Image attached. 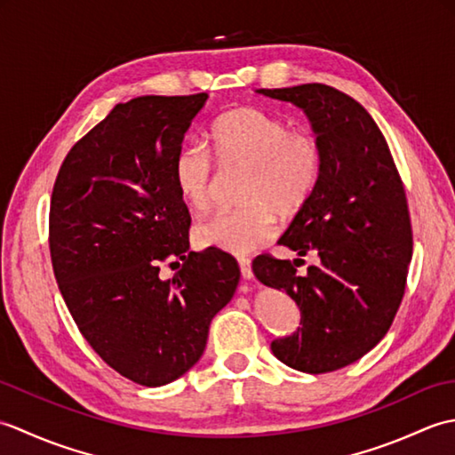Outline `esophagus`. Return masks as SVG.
<instances>
[{
  "label": "esophagus",
  "instance_id": "34e87169",
  "mask_svg": "<svg viewBox=\"0 0 455 455\" xmlns=\"http://www.w3.org/2000/svg\"><path fill=\"white\" fill-rule=\"evenodd\" d=\"M238 266H240V274H243L244 279H252V262H250V258H238Z\"/></svg>",
  "mask_w": 455,
  "mask_h": 455
}]
</instances>
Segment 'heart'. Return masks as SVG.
I'll use <instances>...</instances> for the list:
<instances>
[{"label": "heart", "instance_id": "obj_1", "mask_svg": "<svg viewBox=\"0 0 455 455\" xmlns=\"http://www.w3.org/2000/svg\"><path fill=\"white\" fill-rule=\"evenodd\" d=\"M209 144L222 168L248 173L240 193L246 207L197 222L193 240L199 248L243 256L274 238L277 212L291 217L313 197L323 168L321 144L311 131L291 129L277 115L248 105L222 113L209 131ZM172 176L191 211L211 207L217 176L201 148H181Z\"/></svg>", "mask_w": 455, "mask_h": 455}]
</instances>
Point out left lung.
I'll return each instance as SVG.
<instances>
[{"label": "left lung", "instance_id": "1", "mask_svg": "<svg viewBox=\"0 0 455 455\" xmlns=\"http://www.w3.org/2000/svg\"><path fill=\"white\" fill-rule=\"evenodd\" d=\"M258 93L301 108L323 152L313 197L279 238L321 262L305 275L295 267L301 258L252 264L259 282L283 289L301 311V326L275 338L272 352L297 371L340 370L379 344L399 311L412 258L407 196L387 140L350 95L324 84Z\"/></svg>", "mask_w": 455, "mask_h": 455}]
</instances>
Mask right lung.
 I'll list each match as a JSON object with an SVG mask.
<instances>
[{"mask_svg": "<svg viewBox=\"0 0 455 455\" xmlns=\"http://www.w3.org/2000/svg\"><path fill=\"white\" fill-rule=\"evenodd\" d=\"M209 95L115 105L68 152L51 199L58 289L85 340L127 379L160 387L203 355L240 269L215 248L189 252V211L173 158ZM162 263L177 272L159 275Z\"/></svg>", "mask_w": 455, "mask_h": 455, "instance_id": "obj_1", "label": "right lung"}]
</instances>
